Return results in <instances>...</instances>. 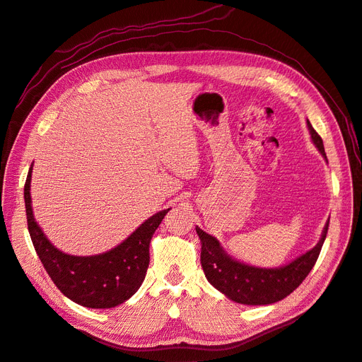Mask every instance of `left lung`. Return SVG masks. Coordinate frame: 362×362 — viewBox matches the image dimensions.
<instances>
[{
    "instance_id": "left-lung-1",
    "label": "left lung",
    "mask_w": 362,
    "mask_h": 362,
    "mask_svg": "<svg viewBox=\"0 0 362 362\" xmlns=\"http://www.w3.org/2000/svg\"><path fill=\"white\" fill-rule=\"evenodd\" d=\"M313 144L326 158L322 137L308 122ZM329 221L326 222L322 238L311 250L291 261L290 264L276 269H261L235 261L222 249L213 235L204 233L196 226L201 238V264L205 278L214 288L223 293L226 298L243 305H270L282 300L298 288L308 276L320 255L322 246L327 234Z\"/></svg>"
}]
</instances>
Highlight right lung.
Listing matches in <instances>:
<instances>
[{"instance_id": "right-lung-1", "label": "right lung", "mask_w": 362, "mask_h": 362, "mask_svg": "<svg viewBox=\"0 0 362 362\" xmlns=\"http://www.w3.org/2000/svg\"><path fill=\"white\" fill-rule=\"evenodd\" d=\"M31 170L24 185L28 233L43 267L57 288L87 308H113L128 300L141 286L149 266V243L168 210L141 223L119 246L92 257L68 255L54 246L35 221L31 208Z\"/></svg>"}]
</instances>
